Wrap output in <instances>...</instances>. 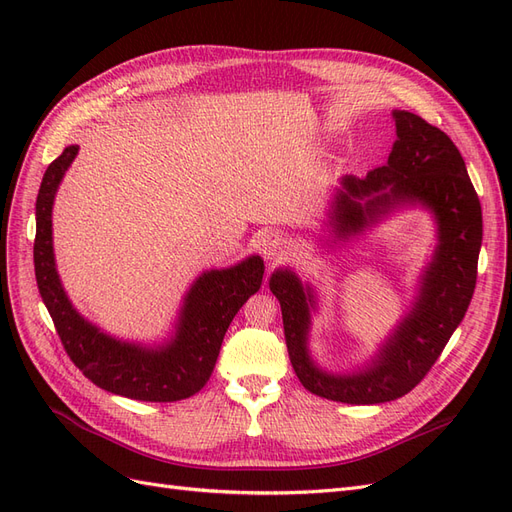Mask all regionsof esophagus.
Returning a JSON list of instances; mask_svg holds the SVG:
<instances>
[{"label": "esophagus", "mask_w": 512, "mask_h": 512, "mask_svg": "<svg viewBox=\"0 0 512 512\" xmlns=\"http://www.w3.org/2000/svg\"><path fill=\"white\" fill-rule=\"evenodd\" d=\"M260 245H262V254H265V258L275 260L284 254L286 239L282 235H277V232H269V235L262 239Z\"/></svg>", "instance_id": "1"}]
</instances>
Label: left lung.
Returning <instances> with one entry per match:
<instances>
[{"instance_id": "8db88e82", "label": "left lung", "mask_w": 512, "mask_h": 512, "mask_svg": "<svg viewBox=\"0 0 512 512\" xmlns=\"http://www.w3.org/2000/svg\"><path fill=\"white\" fill-rule=\"evenodd\" d=\"M393 119L397 141L389 160L363 179L342 177L329 226L335 241H348L399 209L423 207L433 215L438 243L418 277L408 314L371 361L339 374L322 369L309 352L312 312L318 307L312 284H303L292 269H277L269 280L282 305L294 374L309 393L352 406L404 397L425 378L468 312L483 241L480 200L455 143L414 113L393 111Z\"/></svg>"}]
</instances>
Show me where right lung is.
Returning <instances> with one entry per match:
<instances>
[{
  "label": "right lung",
  "instance_id": "obj_1",
  "mask_svg": "<svg viewBox=\"0 0 512 512\" xmlns=\"http://www.w3.org/2000/svg\"><path fill=\"white\" fill-rule=\"evenodd\" d=\"M79 145H70L46 168L36 200L34 267L40 297L55 322L72 363L100 389L138 401H179L207 384L224 335L243 303L258 292L265 275L260 256L226 269L200 273L162 344L126 342L104 333L72 305L61 286L53 252V203Z\"/></svg>",
  "mask_w": 512,
  "mask_h": 512
}]
</instances>
